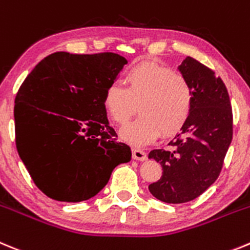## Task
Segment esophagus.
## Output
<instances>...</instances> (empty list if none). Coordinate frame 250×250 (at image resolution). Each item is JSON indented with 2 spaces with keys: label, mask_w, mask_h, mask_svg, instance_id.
I'll return each mask as SVG.
<instances>
[{
  "label": "esophagus",
  "mask_w": 250,
  "mask_h": 250,
  "mask_svg": "<svg viewBox=\"0 0 250 250\" xmlns=\"http://www.w3.org/2000/svg\"><path fill=\"white\" fill-rule=\"evenodd\" d=\"M132 154H133V159H136V161H146L147 159V153L145 150L138 149V148L132 149Z\"/></svg>",
  "instance_id": "34e87169"
}]
</instances>
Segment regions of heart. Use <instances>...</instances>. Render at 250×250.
<instances>
[{
	"mask_svg": "<svg viewBox=\"0 0 250 250\" xmlns=\"http://www.w3.org/2000/svg\"><path fill=\"white\" fill-rule=\"evenodd\" d=\"M125 86L112 83L104 91L103 107L112 121L125 125L137 111L141 116L121 130V138L145 146L163 134L170 137L188 123L194 104L189 82L168 67L142 60L125 71Z\"/></svg>",
	"mask_w": 250,
	"mask_h": 250,
	"instance_id": "obj_1",
	"label": "heart"
}]
</instances>
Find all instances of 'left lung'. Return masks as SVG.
I'll use <instances>...</instances> for the list:
<instances>
[{
	"mask_svg": "<svg viewBox=\"0 0 250 250\" xmlns=\"http://www.w3.org/2000/svg\"><path fill=\"white\" fill-rule=\"evenodd\" d=\"M194 96L190 118L170 149H153L148 158L161 163L163 174L149 184L153 197L166 203H187L206 192L219 175L233 137V114L226 84L192 57L178 66Z\"/></svg>",
	"mask_w": 250,
	"mask_h": 250,
	"instance_id": "8db88e82",
	"label": "left lung"
}]
</instances>
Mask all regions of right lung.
Listing matches in <instances>:
<instances>
[{"instance_id": "obj_1", "label": "right lung", "mask_w": 250, "mask_h": 250, "mask_svg": "<svg viewBox=\"0 0 250 250\" xmlns=\"http://www.w3.org/2000/svg\"><path fill=\"white\" fill-rule=\"evenodd\" d=\"M127 60L117 53L47 56L15 100L16 146L36 186L55 201H87L132 158L103 107Z\"/></svg>"}]
</instances>
